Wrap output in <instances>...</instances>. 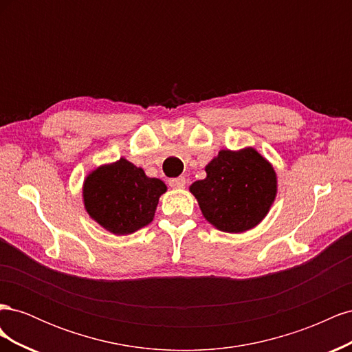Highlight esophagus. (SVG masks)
I'll return each instance as SVG.
<instances>
[{
  "label": "esophagus",
  "mask_w": 352,
  "mask_h": 352,
  "mask_svg": "<svg viewBox=\"0 0 352 352\" xmlns=\"http://www.w3.org/2000/svg\"><path fill=\"white\" fill-rule=\"evenodd\" d=\"M186 185V180L185 177H173V179H168V186L170 188H175V189H179V188H184Z\"/></svg>",
  "instance_id": "34e87169"
}]
</instances>
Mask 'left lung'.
<instances>
[{
  "mask_svg": "<svg viewBox=\"0 0 352 352\" xmlns=\"http://www.w3.org/2000/svg\"><path fill=\"white\" fill-rule=\"evenodd\" d=\"M190 185L204 217L219 230L239 233L257 226L276 197L273 167L252 148L221 150Z\"/></svg>",
  "mask_w": 352,
  "mask_h": 352,
  "instance_id": "8db88e82",
  "label": "left lung"
}]
</instances>
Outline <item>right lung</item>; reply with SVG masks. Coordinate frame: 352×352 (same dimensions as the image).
Segmentation results:
<instances>
[{
	"mask_svg": "<svg viewBox=\"0 0 352 352\" xmlns=\"http://www.w3.org/2000/svg\"><path fill=\"white\" fill-rule=\"evenodd\" d=\"M164 192L162 180L146 177L142 168L120 158L87 177L83 201L89 216L102 228L126 235L153 221L158 198Z\"/></svg>",
	"mask_w": 352,
	"mask_h": 352,
	"instance_id": "add662e5",
	"label": "right lung"
}]
</instances>
